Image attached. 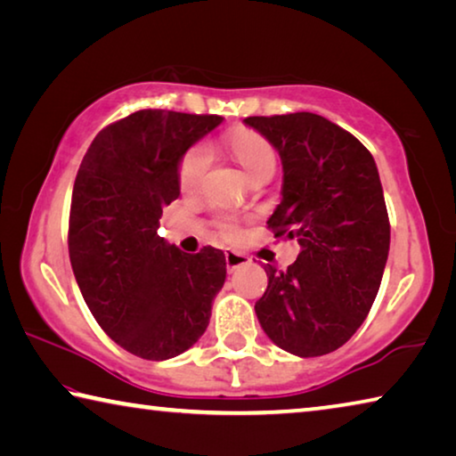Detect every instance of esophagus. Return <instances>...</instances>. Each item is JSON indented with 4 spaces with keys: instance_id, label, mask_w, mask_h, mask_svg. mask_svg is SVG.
Wrapping results in <instances>:
<instances>
[{
    "instance_id": "34e87169",
    "label": "esophagus",
    "mask_w": 456,
    "mask_h": 456,
    "mask_svg": "<svg viewBox=\"0 0 456 456\" xmlns=\"http://www.w3.org/2000/svg\"><path fill=\"white\" fill-rule=\"evenodd\" d=\"M249 257L245 256V253H239V251H225V264H227V272L233 273L235 269L243 267L249 264Z\"/></svg>"
}]
</instances>
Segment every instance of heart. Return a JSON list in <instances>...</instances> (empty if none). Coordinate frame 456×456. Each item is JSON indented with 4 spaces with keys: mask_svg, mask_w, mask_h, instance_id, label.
<instances>
[{
    "mask_svg": "<svg viewBox=\"0 0 456 456\" xmlns=\"http://www.w3.org/2000/svg\"><path fill=\"white\" fill-rule=\"evenodd\" d=\"M225 146L235 163L243 168L249 179H257L261 175H272L277 154L272 142L265 136H261L256 130L239 128L233 130L225 138ZM211 165V151L205 144H195L183 154L179 163V187L184 192H191L199 189L200 181ZM217 231L225 239H235L239 233L237 221L231 217H219L217 219Z\"/></svg>",
    "mask_w": 456,
    "mask_h": 456,
    "instance_id": "b5f03b06",
    "label": "heart"
}]
</instances>
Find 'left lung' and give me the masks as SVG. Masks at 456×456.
Instances as JSON below:
<instances>
[{
    "mask_svg": "<svg viewBox=\"0 0 456 456\" xmlns=\"http://www.w3.org/2000/svg\"><path fill=\"white\" fill-rule=\"evenodd\" d=\"M243 122L281 157L283 199L267 227L302 247L285 272L265 267L257 320L281 350L323 356L356 334L380 289L390 221L376 163L356 136L320 114Z\"/></svg>",
    "mask_w": 456,
    "mask_h": 456,
    "instance_id": "1",
    "label": "left lung"
}]
</instances>
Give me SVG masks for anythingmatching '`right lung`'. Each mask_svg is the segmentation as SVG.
<instances>
[{"label": "right lung", "instance_id": "1", "mask_svg": "<svg viewBox=\"0 0 456 456\" xmlns=\"http://www.w3.org/2000/svg\"><path fill=\"white\" fill-rule=\"evenodd\" d=\"M221 122L138 110L100 130L76 175L68 227L76 281L98 326L138 358L189 350L225 283L223 251L191 256L157 233L163 209L181 195V157Z\"/></svg>", "mask_w": 456, "mask_h": 456}]
</instances>
